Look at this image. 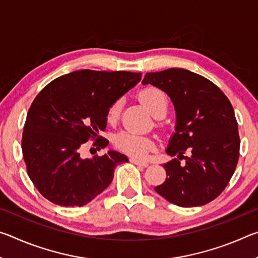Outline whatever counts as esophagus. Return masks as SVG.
Instances as JSON below:
<instances>
[{"instance_id":"1","label":"esophagus","mask_w":258,"mask_h":258,"mask_svg":"<svg viewBox=\"0 0 258 258\" xmlns=\"http://www.w3.org/2000/svg\"><path fill=\"white\" fill-rule=\"evenodd\" d=\"M131 163H133L135 165H139V166H142V167H147V166H149V163L146 160H141V159H138V158H130Z\"/></svg>"}]
</instances>
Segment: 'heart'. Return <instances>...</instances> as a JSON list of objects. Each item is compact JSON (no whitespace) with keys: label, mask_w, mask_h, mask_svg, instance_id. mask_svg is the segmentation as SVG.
<instances>
[{"label":"heart","mask_w":258,"mask_h":258,"mask_svg":"<svg viewBox=\"0 0 258 258\" xmlns=\"http://www.w3.org/2000/svg\"><path fill=\"white\" fill-rule=\"evenodd\" d=\"M140 99L143 104L148 108L152 115L156 116L159 112L167 111L168 108V97L163 90L155 86H148L140 92ZM121 110V101L116 100L110 104L107 111V120L109 123H116L119 118ZM113 145L125 154L133 157L142 158L147 155L148 151L155 148L154 140L146 135L124 131L118 133L113 139Z\"/></svg>","instance_id":"obj_1"}]
</instances>
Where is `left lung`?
<instances>
[{
    "mask_svg": "<svg viewBox=\"0 0 258 258\" xmlns=\"http://www.w3.org/2000/svg\"><path fill=\"white\" fill-rule=\"evenodd\" d=\"M142 84L167 93L176 112L175 133L166 149L176 158L164 164L167 177L156 192L181 207L211 203L229 184L239 159L232 104L213 82L186 69L147 73ZM185 151L190 152L189 157L182 156Z\"/></svg>",
    "mask_w": 258,
    "mask_h": 258,
    "instance_id": "1",
    "label": "left lung"
}]
</instances>
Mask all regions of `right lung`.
Segmentation results:
<instances>
[{
	"label": "right lung",
	"instance_id": "right-lung-1",
	"mask_svg": "<svg viewBox=\"0 0 258 258\" xmlns=\"http://www.w3.org/2000/svg\"><path fill=\"white\" fill-rule=\"evenodd\" d=\"M141 81V73L83 69L60 76L43 89L30 106L24 126L23 156L28 176L40 194L60 206H84L107 189L118 164V151L82 158L90 139L103 149L108 140L107 111L112 102Z\"/></svg>",
	"mask_w": 258,
	"mask_h": 258
}]
</instances>
